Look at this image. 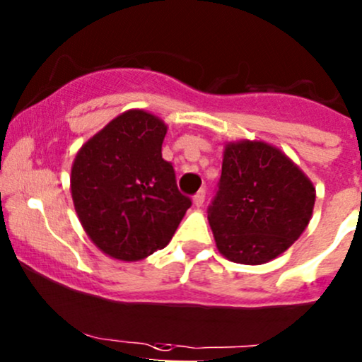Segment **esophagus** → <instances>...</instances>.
<instances>
[{
  "mask_svg": "<svg viewBox=\"0 0 362 362\" xmlns=\"http://www.w3.org/2000/svg\"><path fill=\"white\" fill-rule=\"evenodd\" d=\"M204 199H206V190L201 189L199 192H197L196 196H194V204H196L197 208H199V206L204 204Z\"/></svg>",
  "mask_w": 362,
  "mask_h": 362,
  "instance_id": "esophagus-1",
  "label": "esophagus"
}]
</instances>
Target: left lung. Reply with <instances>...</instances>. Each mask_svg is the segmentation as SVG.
Returning <instances> with one entry per match:
<instances>
[{
	"label": "left lung",
	"mask_w": 362,
	"mask_h": 362,
	"mask_svg": "<svg viewBox=\"0 0 362 362\" xmlns=\"http://www.w3.org/2000/svg\"><path fill=\"white\" fill-rule=\"evenodd\" d=\"M315 199L311 180L280 149L230 142L208 208L218 251L240 264L275 259L305 230Z\"/></svg>",
	"instance_id": "8db88e82"
}]
</instances>
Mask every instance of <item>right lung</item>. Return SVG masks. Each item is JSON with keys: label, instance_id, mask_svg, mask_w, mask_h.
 I'll return each mask as SVG.
<instances>
[{"label": "right lung", "instance_id": "right-lung-1", "mask_svg": "<svg viewBox=\"0 0 362 362\" xmlns=\"http://www.w3.org/2000/svg\"><path fill=\"white\" fill-rule=\"evenodd\" d=\"M166 125L130 110L86 142L71 166V199L86 233L115 259L139 261L166 247L192 204L163 160Z\"/></svg>", "mask_w": 362, "mask_h": 362}]
</instances>
